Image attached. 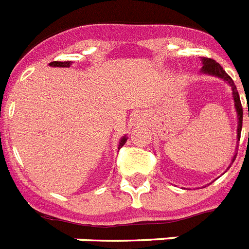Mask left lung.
Here are the masks:
<instances>
[{"mask_svg": "<svg viewBox=\"0 0 249 249\" xmlns=\"http://www.w3.org/2000/svg\"><path fill=\"white\" fill-rule=\"evenodd\" d=\"M202 71L203 73H209V75H213V76H217V77H221L224 79L225 81L229 83V85L231 86V90H233V98H234V103H235V109L238 112V140H240V132H242V121H243V108H242V103H240L239 99V94L237 91V86L234 84V81L231 80V77L228 75L225 71L223 70L219 63L213 58H202ZM249 116V113H248ZM235 157L237 155H234L233 158V161L235 160ZM231 161V163H233Z\"/></svg>", "mask_w": 249, "mask_h": 249, "instance_id": "left-lung-1", "label": "left lung"}]
</instances>
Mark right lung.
<instances>
[{"label":"right lung","mask_w":249,"mask_h":249,"mask_svg":"<svg viewBox=\"0 0 249 249\" xmlns=\"http://www.w3.org/2000/svg\"><path fill=\"white\" fill-rule=\"evenodd\" d=\"M49 65L53 66V67H70L71 62H70V61H67V62H59V61H53V62H51ZM126 141H127L126 137H123V139L121 140L120 147H122L123 145H124V142H126Z\"/></svg>","instance_id":"add662e5"}]
</instances>
